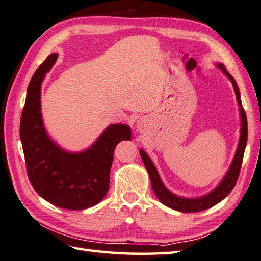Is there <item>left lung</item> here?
Instances as JSON below:
<instances>
[{
    "instance_id": "left-lung-1",
    "label": "left lung",
    "mask_w": 261,
    "mask_h": 261,
    "mask_svg": "<svg viewBox=\"0 0 261 261\" xmlns=\"http://www.w3.org/2000/svg\"><path fill=\"white\" fill-rule=\"evenodd\" d=\"M217 67H219L220 69L224 72V75L231 81L234 93H236L238 105H239V112H241V138H239L237 150H236V153H234L232 163L230 165V169L227 172V174H225V177L223 178V180L220 182V185L217 186L215 190H213L211 193L203 195L201 198H194V199L181 198V196H178L176 194L171 193V192L164 186V184L162 182L160 174L157 172L155 165H153L152 161L149 159V156L147 155L146 151L142 150V149L140 150V155L142 157L144 165H146L149 177H150L151 187L153 192H155L156 196L159 198V200L162 203L165 204V206H168L169 208H172L174 211H178V212L195 213V212H201V211H204V209H208L213 206H215L216 203L221 202L222 200H223L225 196L232 191L233 186L236 185L237 179L239 177V171H241L243 157H244V151L246 147V141H247L246 114H245L244 109H243L241 93H239L236 81H234L232 76L229 74L223 65L217 63Z\"/></svg>"
}]
</instances>
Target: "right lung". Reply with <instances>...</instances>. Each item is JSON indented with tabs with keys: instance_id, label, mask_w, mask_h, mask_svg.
Segmentation results:
<instances>
[{
	"instance_id": "obj_1",
	"label": "right lung",
	"mask_w": 261,
	"mask_h": 261,
	"mask_svg": "<svg viewBox=\"0 0 261 261\" xmlns=\"http://www.w3.org/2000/svg\"><path fill=\"white\" fill-rule=\"evenodd\" d=\"M57 59V53L50 54L30 81L20 118V141L34 191L54 206L82 211L99 203L108 193L114 149L120 141L130 139V128L122 123L111 125L81 152L65 151L54 143L42 122L40 88Z\"/></svg>"
}]
</instances>
